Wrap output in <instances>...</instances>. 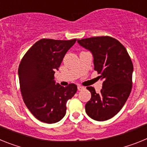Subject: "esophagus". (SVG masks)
<instances>
[{
  "mask_svg": "<svg viewBox=\"0 0 147 147\" xmlns=\"http://www.w3.org/2000/svg\"><path fill=\"white\" fill-rule=\"evenodd\" d=\"M77 88H78V90H82L85 89V88H84V87L80 86V85H79V86L77 87Z\"/></svg>",
  "mask_w": 147,
  "mask_h": 147,
  "instance_id": "34e87169",
  "label": "esophagus"
}]
</instances>
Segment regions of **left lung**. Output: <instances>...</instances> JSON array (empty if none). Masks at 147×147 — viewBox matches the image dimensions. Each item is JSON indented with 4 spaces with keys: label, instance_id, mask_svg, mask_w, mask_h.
Wrapping results in <instances>:
<instances>
[{
    "label": "left lung",
    "instance_id": "8db88e82",
    "mask_svg": "<svg viewBox=\"0 0 147 147\" xmlns=\"http://www.w3.org/2000/svg\"><path fill=\"white\" fill-rule=\"evenodd\" d=\"M77 42L91 52L94 70L103 80L100 93H96L92 87H87L91 98L85 105V111L93 120H108L120 111L130 94L132 60L124 45L113 37H90Z\"/></svg>",
    "mask_w": 147,
    "mask_h": 147
}]
</instances>
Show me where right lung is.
<instances>
[{"label":"right lung","mask_w":147,"mask_h":147,"mask_svg":"<svg viewBox=\"0 0 147 147\" xmlns=\"http://www.w3.org/2000/svg\"><path fill=\"white\" fill-rule=\"evenodd\" d=\"M76 39H41L28 49L18 68L20 90L24 103L36 119L53 124L66 113V103L77 90L75 84L61 86L54 80L67 51Z\"/></svg>","instance_id":"obj_1"}]
</instances>
